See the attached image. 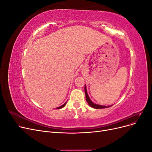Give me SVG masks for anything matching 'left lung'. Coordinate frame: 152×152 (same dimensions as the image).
Here are the masks:
<instances>
[{
	"mask_svg": "<svg viewBox=\"0 0 152 152\" xmlns=\"http://www.w3.org/2000/svg\"><path fill=\"white\" fill-rule=\"evenodd\" d=\"M84 91H85V94H86V99L87 103L89 104V105L91 107L93 108H96V109H101V108H109L110 107H112V105L111 106H103V105H100V104H96L94 103H93L92 101L91 100L90 98L89 97V95L87 94V88H86V85H85L84 87Z\"/></svg>",
	"mask_w": 152,
	"mask_h": 152,
	"instance_id": "1",
	"label": "left lung"
}]
</instances>
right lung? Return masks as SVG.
Listing matches in <instances>:
<instances>
[{
  "instance_id": "obj_1",
  "label": "right lung",
  "mask_w": 152,
  "mask_h": 152,
  "mask_svg": "<svg viewBox=\"0 0 152 152\" xmlns=\"http://www.w3.org/2000/svg\"><path fill=\"white\" fill-rule=\"evenodd\" d=\"M66 103H67V102H65V103H64L63 104H62L61 106H60V107H57V108H56V109H60V108H63V107H65V106L66 105Z\"/></svg>"
}]
</instances>
